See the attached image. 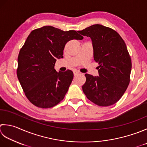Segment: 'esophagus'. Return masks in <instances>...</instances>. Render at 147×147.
<instances>
[{"mask_svg": "<svg viewBox=\"0 0 147 147\" xmlns=\"http://www.w3.org/2000/svg\"><path fill=\"white\" fill-rule=\"evenodd\" d=\"M79 73H79L78 71H76V70H74V71H73V74H74V76L78 75V74Z\"/></svg>", "mask_w": 147, "mask_h": 147, "instance_id": "esophagus-1", "label": "esophagus"}]
</instances>
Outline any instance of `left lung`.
Here are the masks:
<instances>
[{
    "label": "left lung",
    "instance_id": "obj_1",
    "mask_svg": "<svg viewBox=\"0 0 147 147\" xmlns=\"http://www.w3.org/2000/svg\"><path fill=\"white\" fill-rule=\"evenodd\" d=\"M78 32L91 38L94 59L99 64V76L85 74L83 92L90 101L98 106L115 104L130 82L132 63L124 41L115 30L99 24Z\"/></svg>",
    "mask_w": 147,
    "mask_h": 147
}]
</instances>
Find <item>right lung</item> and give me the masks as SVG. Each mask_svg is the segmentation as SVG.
Returning <instances> with one entry per match:
<instances>
[{
    "mask_svg": "<svg viewBox=\"0 0 147 147\" xmlns=\"http://www.w3.org/2000/svg\"><path fill=\"white\" fill-rule=\"evenodd\" d=\"M83 37L75 30L63 31L51 26L32 30L20 49L16 74L28 100L38 108H52L64 98L72 80L71 70L57 73V59L63 58L65 45Z\"/></svg>",
    "mask_w": 147,
    "mask_h": 147,
    "instance_id": "obj_1",
    "label": "right lung"
}]
</instances>
